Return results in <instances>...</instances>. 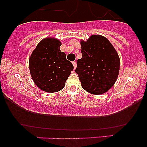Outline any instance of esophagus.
Here are the masks:
<instances>
[{"label":"esophagus","mask_w":147,"mask_h":147,"mask_svg":"<svg viewBox=\"0 0 147 147\" xmlns=\"http://www.w3.org/2000/svg\"><path fill=\"white\" fill-rule=\"evenodd\" d=\"M72 64H73V65H74V69H75V68L76 67V62H75V61H74V62H72Z\"/></svg>","instance_id":"34e87169"}]
</instances>
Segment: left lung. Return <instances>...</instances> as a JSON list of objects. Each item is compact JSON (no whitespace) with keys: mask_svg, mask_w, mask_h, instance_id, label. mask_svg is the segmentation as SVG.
<instances>
[{"mask_svg":"<svg viewBox=\"0 0 147 147\" xmlns=\"http://www.w3.org/2000/svg\"><path fill=\"white\" fill-rule=\"evenodd\" d=\"M82 54L75 70L82 87L91 94L105 93L113 87L120 67L119 55L106 37L92 35L81 41Z\"/></svg>","mask_w":147,"mask_h":147,"instance_id":"1","label":"left lung"}]
</instances>
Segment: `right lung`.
I'll return each instance as SVG.
<instances>
[{"instance_id":"right-lung-1","label":"right lung","mask_w":147,"mask_h":147,"mask_svg":"<svg viewBox=\"0 0 147 147\" xmlns=\"http://www.w3.org/2000/svg\"><path fill=\"white\" fill-rule=\"evenodd\" d=\"M61 42L54 38L40 41L29 59L32 80L38 88L49 93L64 88L74 65L60 51Z\"/></svg>"}]
</instances>
